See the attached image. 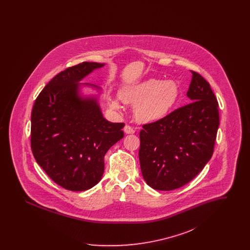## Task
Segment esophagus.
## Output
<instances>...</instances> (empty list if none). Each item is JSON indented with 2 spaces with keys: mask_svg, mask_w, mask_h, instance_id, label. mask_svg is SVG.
<instances>
[{
  "mask_svg": "<svg viewBox=\"0 0 250 250\" xmlns=\"http://www.w3.org/2000/svg\"><path fill=\"white\" fill-rule=\"evenodd\" d=\"M124 131L126 133V134H134L135 133V129L133 127H131L130 125H126L124 128Z\"/></svg>",
  "mask_w": 250,
  "mask_h": 250,
  "instance_id": "obj_1",
  "label": "esophagus"
}]
</instances>
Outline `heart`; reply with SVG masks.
Returning a JSON list of instances; mask_svg holds the SVG:
<instances>
[{"label": "heart", "mask_w": 250, "mask_h": 250, "mask_svg": "<svg viewBox=\"0 0 250 250\" xmlns=\"http://www.w3.org/2000/svg\"><path fill=\"white\" fill-rule=\"evenodd\" d=\"M180 90L173 81L150 79L140 83L126 86L120 91V100L135 107V118L140 123H154L165 118L175 106ZM109 106L121 110L117 99L111 98Z\"/></svg>", "instance_id": "obj_1"}]
</instances>
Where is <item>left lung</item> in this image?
I'll use <instances>...</instances> for the list:
<instances>
[{
  "instance_id": "1",
  "label": "left lung",
  "mask_w": 250,
  "mask_h": 250,
  "mask_svg": "<svg viewBox=\"0 0 250 250\" xmlns=\"http://www.w3.org/2000/svg\"><path fill=\"white\" fill-rule=\"evenodd\" d=\"M187 93L190 104L140 132V164L143 179L155 190L182 188L195 178L214 153L219 126L218 103L210 84L191 71Z\"/></svg>"
}]
</instances>
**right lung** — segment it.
<instances>
[{"mask_svg": "<svg viewBox=\"0 0 250 250\" xmlns=\"http://www.w3.org/2000/svg\"><path fill=\"white\" fill-rule=\"evenodd\" d=\"M103 65L83 62L60 72L32 110L33 155L48 177L67 190H87L98 184L107 150L124 137V123L108 122L96 98L79 95L78 83Z\"/></svg>", "mask_w": 250, "mask_h": 250, "instance_id": "right-lung-1", "label": "right lung"}]
</instances>
